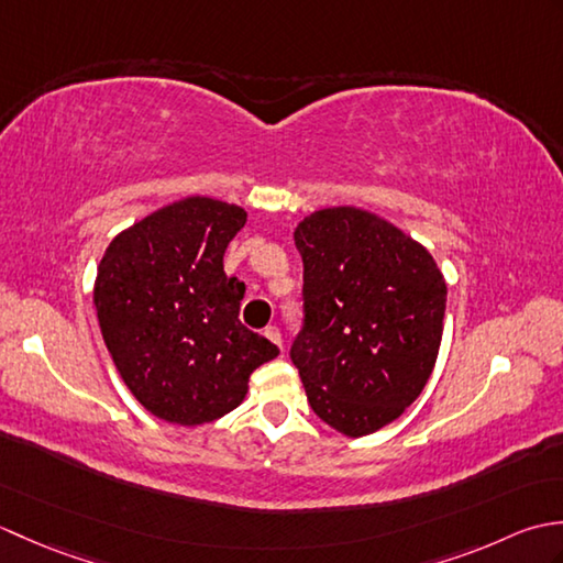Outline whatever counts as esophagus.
Returning a JSON list of instances; mask_svg holds the SVG:
<instances>
[{
    "label": "esophagus",
    "mask_w": 563,
    "mask_h": 563,
    "mask_svg": "<svg viewBox=\"0 0 563 563\" xmlns=\"http://www.w3.org/2000/svg\"><path fill=\"white\" fill-rule=\"evenodd\" d=\"M263 336H266L268 341H273L283 351V336H280V329L278 327H266V329H263Z\"/></svg>",
    "instance_id": "obj_1"
}]
</instances>
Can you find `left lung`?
<instances>
[{
	"label": "left lung",
	"mask_w": 563,
	"mask_h": 563,
	"mask_svg": "<svg viewBox=\"0 0 563 563\" xmlns=\"http://www.w3.org/2000/svg\"><path fill=\"white\" fill-rule=\"evenodd\" d=\"M295 246L305 285L290 361L307 401L343 435L375 433L433 373L448 285L421 244L357 208L309 214Z\"/></svg>",
	"instance_id": "left-lung-1"
}]
</instances>
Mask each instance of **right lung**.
Here are the masks:
<instances>
[{
    "label": "right lung",
    "instance_id": "add662e5",
    "mask_svg": "<svg viewBox=\"0 0 563 563\" xmlns=\"http://www.w3.org/2000/svg\"><path fill=\"white\" fill-rule=\"evenodd\" d=\"M246 212L186 198L118 234L99 263L93 302L128 389L150 413L200 426L246 397L278 345L239 321L246 285L224 275V249Z\"/></svg>",
    "mask_w": 563,
    "mask_h": 563
}]
</instances>
